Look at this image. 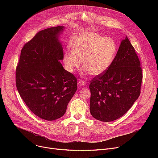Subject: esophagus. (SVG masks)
<instances>
[{
	"label": "esophagus",
	"instance_id": "1",
	"mask_svg": "<svg viewBox=\"0 0 158 158\" xmlns=\"http://www.w3.org/2000/svg\"><path fill=\"white\" fill-rule=\"evenodd\" d=\"M77 84L79 86H84L86 84V82L83 80H79L77 82Z\"/></svg>",
	"mask_w": 158,
	"mask_h": 158
}]
</instances>
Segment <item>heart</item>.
I'll use <instances>...</instances> for the list:
<instances>
[{
    "label": "heart",
    "mask_w": 158,
    "mask_h": 158,
    "mask_svg": "<svg viewBox=\"0 0 158 158\" xmlns=\"http://www.w3.org/2000/svg\"><path fill=\"white\" fill-rule=\"evenodd\" d=\"M71 51L65 52V68L74 73L81 64L88 74L97 76L104 73L110 65L116 51V45L110 38H104L93 32L78 34L71 43Z\"/></svg>",
    "instance_id": "heart-1"
}]
</instances>
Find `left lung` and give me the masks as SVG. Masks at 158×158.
Instances as JSON below:
<instances>
[{
  "label": "left lung",
  "instance_id": "left-lung-1",
  "mask_svg": "<svg viewBox=\"0 0 158 158\" xmlns=\"http://www.w3.org/2000/svg\"><path fill=\"white\" fill-rule=\"evenodd\" d=\"M142 79L140 61L126 36L108 69L91 81L92 116L103 122L122 117L139 98Z\"/></svg>",
  "mask_w": 158,
  "mask_h": 158
}]
</instances>
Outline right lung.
<instances>
[{"label":"right lung","instance_id":"obj_1","mask_svg":"<svg viewBox=\"0 0 158 158\" xmlns=\"http://www.w3.org/2000/svg\"><path fill=\"white\" fill-rule=\"evenodd\" d=\"M64 26L40 31L22 48L16 68L18 92L39 118L62 117L77 91V79L60 62L64 54L59 36Z\"/></svg>","mask_w":158,"mask_h":158}]
</instances>
